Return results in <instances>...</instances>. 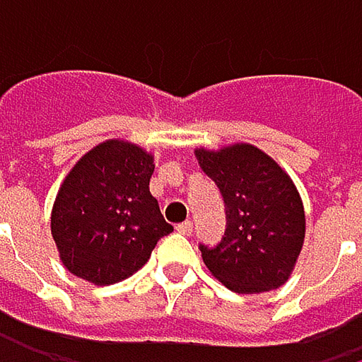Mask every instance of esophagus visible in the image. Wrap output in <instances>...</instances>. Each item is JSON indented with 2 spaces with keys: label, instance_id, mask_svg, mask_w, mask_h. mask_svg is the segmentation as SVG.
I'll return each mask as SVG.
<instances>
[{
  "label": "esophagus",
  "instance_id": "34e87169",
  "mask_svg": "<svg viewBox=\"0 0 362 362\" xmlns=\"http://www.w3.org/2000/svg\"><path fill=\"white\" fill-rule=\"evenodd\" d=\"M176 230H178L180 235H186V237H188V235H192V222H190V220L182 222V224L176 226Z\"/></svg>",
  "mask_w": 362,
  "mask_h": 362
}]
</instances>
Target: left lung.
<instances>
[{
  "label": "left lung",
  "mask_w": 362,
  "mask_h": 362,
  "mask_svg": "<svg viewBox=\"0 0 362 362\" xmlns=\"http://www.w3.org/2000/svg\"><path fill=\"white\" fill-rule=\"evenodd\" d=\"M194 157L226 205L222 241L211 250L201 245L207 270L235 293L285 285L306 237L304 203L289 174L247 142L218 151L199 146Z\"/></svg>",
  "instance_id": "obj_1"
}]
</instances>
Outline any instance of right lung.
I'll list each match as a JSON object with an SVG mask.
<instances>
[{
	"mask_svg": "<svg viewBox=\"0 0 362 362\" xmlns=\"http://www.w3.org/2000/svg\"><path fill=\"white\" fill-rule=\"evenodd\" d=\"M155 155L112 138L88 151L62 180L49 218L64 268L112 285L138 272L157 241L174 230L148 190Z\"/></svg>",
	"mask_w": 362,
	"mask_h": 362,
	"instance_id": "right-lung-1",
	"label": "right lung"
}]
</instances>
